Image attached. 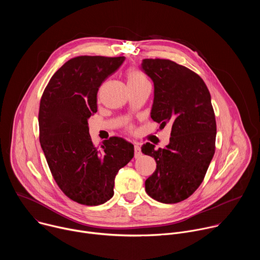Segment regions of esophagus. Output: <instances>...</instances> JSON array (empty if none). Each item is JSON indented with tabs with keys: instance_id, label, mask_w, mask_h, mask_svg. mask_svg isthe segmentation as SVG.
I'll return each instance as SVG.
<instances>
[{
	"instance_id": "esophagus-1",
	"label": "esophagus",
	"mask_w": 260,
	"mask_h": 260,
	"mask_svg": "<svg viewBox=\"0 0 260 260\" xmlns=\"http://www.w3.org/2000/svg\"><path fill=\"white\" fill-rule=\"evenodd\" d=\"M142 156V151H141V147L139 144L135 145V158H140Z\"/></svg>"
}]
</instances>
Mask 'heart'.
Listing matches in <instances>:
<instances>
[{"instance_id": "heart-1", "label": "heart", "mask_w": 260, "mask_h": 260, "mask_svg": "<svg viewBox=\"0 0 260 260\" xmlns=\"http://www.w3.org/2000/svg\"><path fill=\"white\" fill-rule=\"evenodd\" d=\"M126 78L129 86H135L148 82L145 74L136 68H129L126 71Z\"/></svg>"}]
</instances>
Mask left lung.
Here are the masks:
<instances>
[{
    "label": "left lung",
    "mask_w": 260,
    "mask_h": 260,
    "mask_svg": "<svg viewBox=\"0 0 260 260\" xmlns=\"http://www.w3.org/2000/svg\"><path fill=\"white\" fill-rule=\"evenodd\" d=\"M142 70L154 83L151 118L172 124L170 144L146 143L142 152L154 157L155 172L145 182L147 194L164 204L188 199L204 181L215 153L216 119L204 80L190 69L164 58H145Z\"/></svg>",
    "instance_id": "8db88e82"
}]
</instances>
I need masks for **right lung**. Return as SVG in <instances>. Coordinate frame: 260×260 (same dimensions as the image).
Here are the masks:
<instances>
[{"label": "right lung", "mask_w": 260, "mask_h": 260, "mask_svg": "<svg viewBox=\"0 0 260 260\" xmlns=\"http://www.w3.org/2000/svg\"><path fill=\"white\" fill-rule=\"evenodd\" d=\"M124 56L81 55L69 59L49 80L39 108V139L51 175L72 201L99 206L114 194L118 171L134 157L119 137L95 147L87 119L98 111V90Z\"/></svg>", "instance_id": "1"}]
</instances>
